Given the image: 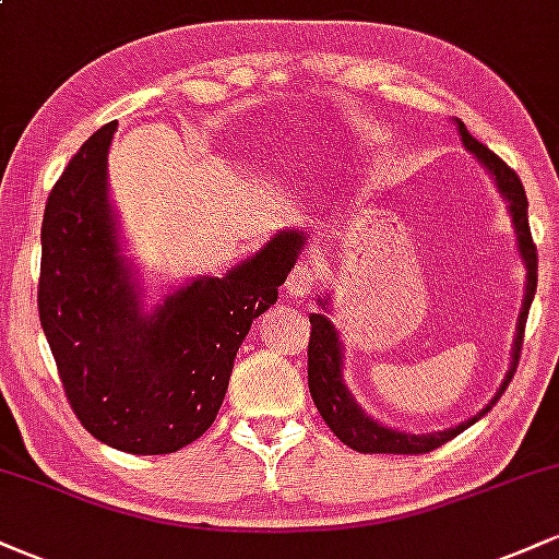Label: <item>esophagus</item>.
Listing matches in <instances>:
<instances>
[{
	"instance_id": "esophagus-1",
	"label": "esophagus",
	"mask_w": 559,
	"mask_h": 559,
	"mask_svg": "<svg viewBox=\"0 0 559 559\" xmlns=\"http://www.w3.org/2000/svg\"><path fill=\"white\" fill-rule=\"evenodd\" d=\"M312 286H316V273L307 265H297L286 281V294L292 299H305Z\"/></svg>"
}]
</instances>
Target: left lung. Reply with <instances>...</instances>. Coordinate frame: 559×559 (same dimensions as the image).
Segmentation results:
<instances>
[{
  "label": "left lung",
  "instance_id": "1",
  "mask_svg": "<svg viewBox=\"0 0 559 559\" xmlns=\"http://www.w3.org/2000/svg\"><path fill=\"white\" fill-rule=\"evenodd\" d=\"M457 123L460 139H463L465 150L473 152L478 157V163L484 165L486 170L491 173V178L499 186V194L507 199V210L512 215V226H515L518 234V252L525 262V297H523V310L521 318H518V331H515V346H512V362L510 370H507L502 386H499L493 400L480 409L478 415H473L471 420L460 423V426L447 428V431L436 433H404L396 431V428L381 426V423L370 418L368 413L355 402L352 391L346 389L344 376H342V338H338L336 325L331 323L329 318L320 316V312H312L310 316V344H307V383H310L312 402H316L318 413L323 415V420L329 423V428L338 439L344 441L346 447L355 449V452L365 454H423L433 452L436 447L447 444L454 436L463 433L465 428H471L473 423L484 418L486 413L497 404L499 396L504 394V389L510 386L512 376H515L518 360H521L523 349V333H525V320H528L531 301H534L536 294V271H538V258H536V243L531 239V226H528V199H525L523 183L518 178V173L499 159L489 146L480 144L478 139H473L467 133L463 120H454ZM281 239L286 241L288 252L299 254L305 249L307 234L301 230H281ZM320 305H329V299H320Z\"/></svg>",
  "mask_w": 559,
  "mask_h": 559
}]
</instances>
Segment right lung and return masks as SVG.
Instances as JSON below:
<instances>
[{
  "mask_svg": "<svg viewBox=\"0 0 559 559\" xmlns=\"http://www.w3.org/2000/svg\"><path fill=\"white\" fill-rule=\"evenodd\" d=\"M102 126L70 159L41 223L38 318L75 418L131 454H168L213 426L234 357L297 262L275 236L223 278L199 275L141 310L107 194Z\"/></svg>",
  "mask_w": 559,
  "mask_h": 559,
  "instance_id": "obj_1",
  "label": "right lung"
}]
</instances>
